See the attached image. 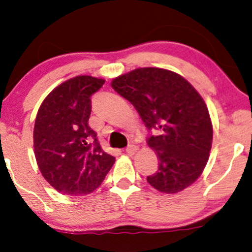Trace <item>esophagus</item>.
<instances>
[{"label": "esophagus", "instance_id": "obj_1", "mask_svg": "<svg viewBox=\"0 0 252 252\" xmlns=\"http://www.w3.org/2000/svg\"><path fill=\"white\" fill-rule=\"evenodd\" d=\"M137 151H138V146H136V145H129L126 149V152L128 153L129 156H132V154H135Z\"/></svg>", "mask_w": 252, "mask_h": 252}]
</instances>
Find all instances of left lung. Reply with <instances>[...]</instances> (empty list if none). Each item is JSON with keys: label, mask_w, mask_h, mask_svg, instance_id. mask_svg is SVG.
I'll return each instance as SVG.
<instances>
[{"label": "left lung", "mask_w": 252, "mask_h": 252, "mask_svg": "<svg viewBox=\"0 0 252 252\" xmlns=\"http://www.w3.org/2000/svg\"><path fill=\"white\" fill-rule=\"evenodd\" d=\"M110 85L129 100L149 130L147 138L159 168L147 182L160 192L176 193L202 175L212 147L213 128L205 101L179 73L138 68L114 78Z\"/></svg>", "instance_id": "obj_1"}]
</instances>
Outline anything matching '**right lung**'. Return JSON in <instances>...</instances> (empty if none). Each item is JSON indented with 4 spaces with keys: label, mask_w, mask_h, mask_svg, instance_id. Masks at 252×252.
<instances>
[{
    "label": "right lung",
    "mask_w": 252,
    "mask_h": 252,
    "mask_svg": "<svg viewBox=\"0 0 252 252\" xmlns=\"http://www.w3.org/2000/svg\"><path fill=\"white\" fill-rule=\"evenodd\" d=\"M105 79L76 76L56 86L36 114L33 147L45 180L59 192L87 194L94 191L115 162L90 128L91 95Z\"/></svg>",
    "instance_id": "add662e5"
}]
</instances>
